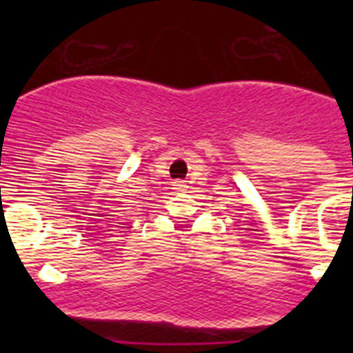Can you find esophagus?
Returning a JSON list of instances; mask_svg holds the SVG:
<instances>
[{
    "instance_id": "34e87169",
    "label": "esophagus",
    "mask_w": 353,
    "mask_h": 353,
    "mask_svg": "<svg viewBox=\"0 0 353 353\" xmlns=\"http://www.w3.org/2000/svg\"><path fill=\"white\" fill-rule=\"evenodd\" d=\"M174 189H176V191H183V189H185V185H183V182H176L174 183Z\"/></svg>"
}]
</instances>
